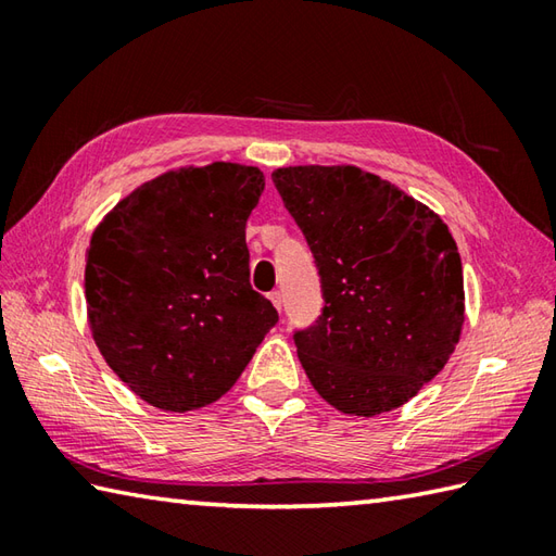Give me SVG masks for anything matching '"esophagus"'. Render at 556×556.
<instances>
[{"mask_svg": "<svg viewBox=\"0 0 556 556\" xmlns=\"http://www.w3.org/2000/svg\"><path fill=\"white\" fill-rule=\"evenodd\" d=\"M269 301L275 303L277 311H281V291H271V293H269Z\"/></svg>", "mask_w": 556, "mask_h": 556, "instance_id": "esophagus-1", "label": "esophagus"}]
</instances>
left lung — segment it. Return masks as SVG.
I'll return each mask as SVG.
<instances>
[{
	"instance_id": "obj_1",
	"label": "left lung",
	"mask_w": 556,
	"mask_h": 556,
	"mask_svg": "<svg viewBox=\"0 0 556 556\" xmlns=\"http://www.w3.org/2000/svg\"><path fill=\"white\" fill-rule=\"evenodd\" d=\"M271 181L320 277V315L293 329L308 380L351 416L406 404L444 368L464 325V269L446 224L358 167H287Z\"/></svg>"
}]
</instances>
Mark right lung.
<instances>
[{"label": "right lung", "mask_w": 556, "mask_h": 556, "mask_svg": "<svg viewBox=\"0 0 556 556\" xmlns=\"http://www.w3.org/2000/svg\"><path fill=\"white\" fill-rule=\"evenodd\" d=\"M265 179L215 162L140 186L90 239L86 301L110 368L162 410L227 394L279 315L251 287L245 222Z\"/></svg>", "instance_id": "add662e5"}]
</instances>
